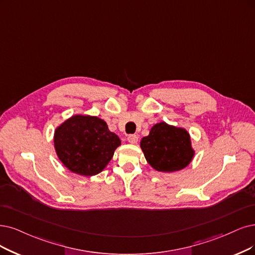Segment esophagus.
Returning <instances> with one entry per match:
<instances>
[{
  "label": "esophagus",
  "instance_id": "obj_1",
  "mask_svg": "<svg viewBox=\"0 0 255 255\" xmlns=\"http://www.w3.org/2000/svg\"><path fill=\"white\" fill-rule=\"evenodd\" d=\"M137 139H138V137L136 134H129L127 137V140L130 144H136Z\"/></svg>",
  "mask_w": 255,
  "mask_h": 255
}]
</instances>
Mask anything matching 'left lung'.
Returning <instances> with one entry per match:
<instances>
[{
  "instance_id": "1",
  "label": "left lung",
  "mask_w": 255,
  "mask_h": 255,
  "mask_svg": "<svg viewBox=\"0 0 255 255\" xmlns=\"http://www.w3.org/2000/svg\"><path fill=\"white\" fill-rule=\"evenodd\" d=\"M147 162L157 171H178L189 165L194 151L189 133L162 122L154 125L140 140Z\"/></svg>"
}]
</instances>
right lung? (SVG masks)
<instances>
[{
	"label": "right lung",
	"instance_id": "right-lung-1",
	"mask_svg": "<svg viewBox=\"0 0 255 255\" xmlns=\"http://www.w3.org/2000/svg\"><path fill=\"white\" fill-rule=\"evenodd\" d=\"M120 145L119 136L97 117L74 116L54 133L55 151L62 163L70 171L85 176L100 173Z\"/></svg>",
	"mask_w": 255,
	"mask_h": 255
}]
</instances>
